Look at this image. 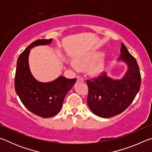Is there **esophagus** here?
Masks as SVG:
<instances>
[{
	"mask_svg": "<svg viewBox=\"0 0 152 152\" xmlns=\"http://www.w3.org/2000/svg\"><path fill=\"white\" fill-rule=\"evenodd\" d=\"M77 80L78 81H82V82H84V78H82V76H78L77 77Z\"/></svg>",
	"mask_w": 152,
	"mask_h": 152,
	"instance_id": "34e87169",
	"label": "esophagus"
}]
</instances>
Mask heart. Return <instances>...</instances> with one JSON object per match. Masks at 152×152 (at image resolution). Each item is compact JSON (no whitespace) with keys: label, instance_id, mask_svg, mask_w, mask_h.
I'll return each mask as SVG.
<instances>
[{"label":"heart","instance_id":"heart-1","mask_svg":"<svg viewBox=\"0 0 152 152\" xmlns=\"http://www.w3.org/2000/svg\"><path fill=\"white\" fill-rule=\"evenodd\" d=\"M76 62L78 64V65L82 68H86L88 66L91 65L94 62V59H78L76 60ZM70 66L74 70H78V67L75 64L71 63ZM104 64L102 61H100L95 65H93L90 67L89 72L92 74H99L102 71L103 69Z\"/></svg>","mask_w":152,"mask_h":152}]
</instances>
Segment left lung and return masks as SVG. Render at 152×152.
Here are the masks:
<instances>
[{"label": "left lung", "instance_id": "1", "mask_svg": "<svg viewBox=\"0 0 152 152\" xmlns=\"http://www.w3.org/2000/svg\"><path fill=\"white\" fill-rule=\"evenodd\" d=\"M119 61L127 65V71L121 79L115 80L104 72L97 78L87 80V98L90 109L97 116L109 118L117 115L132 104L141 86V74L135 58L122 43Z\"/></svg>", "mask_w": 152, "mask_h": 152}]
</instances>
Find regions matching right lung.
Segmentation results:
<instances>
[{
  "label": "right lung",
  "instance_id": "1",
  "mask_svg": "<svg viewBox=\"0 0 152 152\" xmlns=\"http://www.w3.org/2000/svg\"><path fill=\"white\" fill-rule=\"evenodd\" d=\"M52 39H38L31 43L18 58L15 78V91L25 107L43 118L53 117L60 112L66 95L76 82L60 76L55 80L41 82L31 72L30 50L37 45L50 44Z\"/></svg>",
  "mask_w": 152,
  "mask_h": 152
}]
</instances>
